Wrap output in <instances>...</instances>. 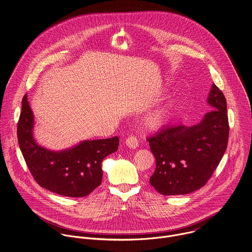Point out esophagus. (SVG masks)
Wrapping results in <instances>:
<instances>
[{"mask_svg": "<svg viewBox=\"0 0 252 252\" xmlns=\"http://www.w3.org/2000/svg\"><path fill=\"white\" fill-rule=\"evenodd\" d=\"M126 144H127V146H129L130 148L135 149V148L138 147V145H139V141H138V139H137L136 137L130 136V137H128L127 140H126Z\"/></svg>", "mask_w": 252, "mask_h": 252, "instance_id": "34e87169", "label": "esophagus"}]
</instances>
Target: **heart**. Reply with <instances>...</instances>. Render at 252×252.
Here are the masks:
<instances>
[{
  "label": "heart",
  "mask_w": 252,
  "mask_h": 252,
  "mask_svg": "<svg viewBox=\"0 0 252 252\" xmlns=\"http://www.w3.org/2000/svg\"><path fill=\"white\" fill-rule=\"evenodd\" d=\"M171 106L166 105L150 111L145 117V125L147 128L157 130L166 125L170 119Z\"/></svg>",
  "instance_id": "b5f03b06"
}]
</instances>
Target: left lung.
Instances as JSON below:
<instances>
[{
	"mask_svg": "<svg viewBox=\"0 0 252 252\" xmlns=\"http://www.w3.org/2000/svg\"><path fill=\"white\" fill-rule=\"evenodd\" d=\"M211 111L200 123L168 126L147 139L156 160L149 182L162 195H184L211 179L227 148L226 99L214 83L208 97Z\"/></svg>",
	"mask_w": 252,
	"mask_h": 252,
	"instance_id": "8db88e82",
	"label": "left lung"
}]
</instances>
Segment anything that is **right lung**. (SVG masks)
Listing matches in <instances>:
<instances>
[{
    "instance_id": "obj_1",
    "label": "right lung",
    "mask_w": 252,
    "mask_h": 252,
    "mask_svg": "<svg viewBox=\"0 0 252 252\" xmlns=\"http://www.w3.org/2000/svg\"><path fill=\"white\" fill-rule=\"evenodd\" d=\"M34 114L27 94L17 124V138L25 162L43 188L67 197L89 195L103 178L102 161L118 149L119 139L83 141L68 149L52 151L36 144L33 136Z\"/></svg>"
}]
</instances>
